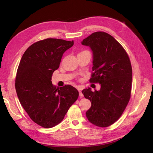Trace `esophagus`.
<instances>
[{
    "label": "esophagus",
    "instance_id": "esophagus-1",
    "mask_svg": "<svg viewBox=\"0 0 153 153\" xmlns=\"http://www.w3.org/2000/svg\"><path fill=\"white\" fill-rule=\"evenodd\" d=\"M79 96L81 97H82L83 96H84V95H83V94L82 93V91H81V90H79Z\"/></svg>",
    "mask_w": 153,
    "mask_h": 153
}]
</instances>
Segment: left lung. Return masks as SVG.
I'll use <instances>...</instances> for the list:
<instances>
[{"label":"left lung","instance_id":"left-lung-1","mask_svg":"<svg viewBox=\"0 0 153 153\" xmlns=\"http://www.w3.org/2000/svg\"><path fill=\"white\" fill-rule=\"evenodd\" d=\"M81 44L92 51L91 82H98L100 89L92 92L91 88L82 92L91 102L86 111L89 121L99 127H107L121 117L130 100L132 68L124 48L110 35L103 31L92 33Z\"/></svg>","mask_w":153,"mask_h":153}]
</instances>
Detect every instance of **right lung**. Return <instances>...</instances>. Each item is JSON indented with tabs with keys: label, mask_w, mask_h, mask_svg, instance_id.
I'll list each match as a JSON object with an SVG mask.
<instances>
[{
	"label": "right lung",
	"mask_w": 153,
	"mask_h": 153,
	"mask_svg": "<svg viewBox=\"0 0 153 153\" xmlns=\"http://www.w3.org/2000/svg\"><path fill=\"white\" fill-rule=\"evenodd\" d=\"M74 41L47 38L31 45L23 54L17 72L15 89L30 118L46 128L61 122L79 97L71 85L55 87L51 77L62 56Z\"/></svg>",
	"instance_id": "add662e5"
}]
</instances>
